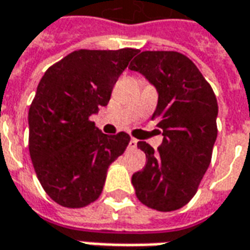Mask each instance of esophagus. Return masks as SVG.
I'll list each match as a JSON object with an SVG mask.
<instances>
[{"label": "esophagus", "instance_id": "34e87169", "mask_svg": "<svg viewBox=\"0 0 250 250\" xmlns=\"http://www.w3.org/2000/svg\"><path fill=\"white\" fill-rule=\"evenodd\" d=\"M136 145H138V141L132 138L130 141V143H128V148H136Z\"/></svg>", "mask_w": 250, "mask_h": 250}]
</instances>
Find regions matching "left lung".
<instances>
[{"label": "left lung", "mask_w": 250, "mask_h": 250, "mask_svg": "<svg viewBox=\"0 0 250 250\" xmlns=\"http://www.w3.org/2000/svg\"><path fill=\"white\" fill-rule=\"evenodd\" d=\"M128 68L157 89L152 118L161 119L158 127L163 135L158 151L138 142L146 154V166L131 178L136 197L158 211L181 209L197 193L211 161L217 99L195 64L178 52L145 51Z\"/></svg>", "instance_id": "8db88e82"}]
</instances>
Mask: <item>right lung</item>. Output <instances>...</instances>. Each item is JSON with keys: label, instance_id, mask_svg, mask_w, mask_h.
I'll return each instance as SVG.
<instances>
[{"label": "right lung", "instance_id": "1", "mask_svg": "<svg viewBox=\"0 0 250 250\" xmlns=\"http://www.w3.org/2000/svg\"><path fill=\"white\" fill-rule=\"evenodd\" d=\"M138 49H80L48 68L28 115L29 152L41 186L64 208H84L103 191L107 170L130 135L103 134L89 120L107 105Z\"/></svg>", "mask_w": 250, "mask_h": 250}]
</instances>
